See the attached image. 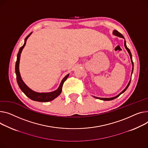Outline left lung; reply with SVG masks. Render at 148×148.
I'll use <instances>...</instances> for the list:
<instances>
[{"mask_svg":"<svg viewBox=\"0 0 148 148\" xmlns=\"http://www.w3.org/2000/svg\"><path fill=\"white\" fill-rule=\"evenodd\" d=\"M113 34L114 35H115V36H119V37H121V38H124V36L120 33H119V32H118L117 30H115V29H114V32H113ZM124 46H125V49H127V52H129V55H130V59H131V61H132V66H133V67H132V73H133V66H134V65H133V60H132V53H131V52H130V49L128 48L127 47V46H126V42H125V40H124ZM130 82H131V78H130V82H129V84H127V86H126V87L124 88V89L120 93V94H119L117 96H115V97H110V98H103V97H95V96H93L94 97H95V98H96V99H101V100H103V101H111V100H113V99H115V98H116L117 97H119L120 95H121L123 93H124L126 90H127V88H128V87L129 86V85H130Z\"/></svg>","mask_w":148,"mask_h":148,"instance_id":"1","label":"left lung"}]
</instances>
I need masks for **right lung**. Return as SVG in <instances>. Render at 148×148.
Returning a JSON list of instances; mask_svg holds the SVG:
<instances>
[{"label": "right lung", "instance_id": "1", "mask_svg": "<svg viewBox=\"0 0 148 148\" xmlns=\"http://www.w3.org/2000/svg\"><path fill=\"white\" fill-rule=\"evenodd\" d=\"M32 33L29 34L25 38L24 40V45L20 47L19 50V52L17 55V59H16V62L15 64V73L16 75V81L18 83V84L20 88V89L22 90V92L28 97L29 99H31L33 101H37V102H47L51 101L55 99L59 95H60L62 92V88L63 84L64 82L67 79V78L69 76V74H67L61 82V84L58 88V89L52 92H47V93H39L36 92L33 90H32L31 88H29L23 82L22 80L20 73H19V60H20V56L21 53L23 51V48L24 47L27 38L29 37V36L32 34Z\"/></svg>", "mask_w": 148, "mask_h": 148}]
</instances>
